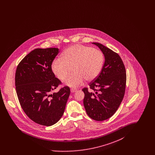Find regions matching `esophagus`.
<instances>
[{"label": "esophagus", "mask_w": 155, "mask_h": 155, "mask_svg": "<svg viewBox=\"0 0 155 155\" xmlns=\"http://www.w3.org/2000/svg\"><path fill=\"white\" fill-rule=\"evenodd\" d=\"M71 93H74V92H77V89H71Z\"/></svg>", "instance_id": "obj_1"}]
</instances>
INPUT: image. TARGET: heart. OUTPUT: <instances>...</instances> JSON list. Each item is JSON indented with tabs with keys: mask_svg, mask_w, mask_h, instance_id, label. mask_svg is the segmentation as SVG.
Returning <instances> with one entry per match:
<instances>
[{
	"mask_svg": "<svg viewBox=\"0 0 155 155\" xmlns=\"http://www.w3.org/2000/svg\"><path fill=\"white\" fill-rule=\"evenodd\" d=\"M104 57L101 50L81 45H73L64 51L61 58L52 61L53 73L60 80L69 74L71 68L74 72L64 82L72 88L78 87L84 80L91 81L96 78L103 68Z\"/></svg>",
	"mask_w": 155,
	"mask_h": 155,
	"instance_id": "1",
	"label": "heart"
}]
</instances>
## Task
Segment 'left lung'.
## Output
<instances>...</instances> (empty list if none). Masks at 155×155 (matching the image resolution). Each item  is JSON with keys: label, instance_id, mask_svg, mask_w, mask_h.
<instances>
[{"label": "left lung", "instance_id": "obj_1", "mask_svg": "<svg viewBox=\"0 0 155 155\" xmlns=\"http://www.w3.org/2000/svg\"><path fill=\"white\" fill-rule=\"evenodd\" d=\"M103 52L104 63L99 76L84 88V105L89 117L96 121L110 118L118 109L125 94L127 75L118 53L101 44L94 42Z\"/></svg>", "mask_w": 155, "mask_h": 155}]
</instances>
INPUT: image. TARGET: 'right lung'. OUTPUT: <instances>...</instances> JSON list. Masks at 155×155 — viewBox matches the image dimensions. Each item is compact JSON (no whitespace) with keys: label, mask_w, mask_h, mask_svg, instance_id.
Instances as JSON below:
<instances>
[{"label":"right lung","mask_w":155,"mask_h":155,"mask_svg":"<svg viewBox=\"0 0 155 155\" xmlns=\"http://www.w3.org/2000/svg\"><path fill=\"white\" fill-rule=\"evenodd\" d=\"M58 48L35 49L19 63L15 74L17 97L22 110L40 125L51 126L63 115L70 89L65 86L51 94L61 82L51 70Z\"/></svg>","instance_id":"right-lung-1"}]
</instances>
